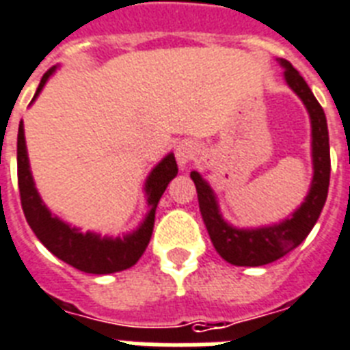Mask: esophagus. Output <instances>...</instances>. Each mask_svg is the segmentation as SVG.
Wrapping results in <instances>:
<instances>
[{
  "mask_svg": "<svg viewBox=\"0 0 350 350\" xmlns=\"http://www.w3.org/2000/svg\"><path fill=\"white\" fill-rule=\"evenodd\" d=\"M175 157H177L178 166L184 170V167L188 166V162L193 159L191 144H188V142H178L177 148H175Z\"/></svg>",
  "mask_w": 350,
  "mask_h": 350,
  "instance_id": "obj_1",
  "label": "esophagus"
}]
</instances>
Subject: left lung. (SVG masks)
Segmentation results:
<instances>
[{
	"instance_id": "8db88e82",
	"label": "left lung",
	"mask_w": 350,
	"mask_h": 350,
	"mask_svg": "<svg viewBox=\"0 0 350 350\" xmlns=\"http://www.w3.org/2000/svg\"><path fill=\"white\" fill-rule=\"evenodd\" d=\"M284 66V77L291 90L300 97L309 111L311 119V155H312V180L311 188L300 208L295 213L273 226L264 228H234L226 222L220 213L219 200L202 175L191 172V178L197 188L198 208L208 229L209 239L217 253L226 262L244 267H258L286 256L298 247L314 228L320 217L329 191L331 177V153H329V130L323 108L312 96L311 88L298 70L286 59H278Z\"/></svg>"
}]
</instances>
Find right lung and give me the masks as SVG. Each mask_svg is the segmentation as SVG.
I'll return each instance as SVG.
<instances>
[{"instance_id":"1","label":"right lung","mask_w":350,"mask_h":350,"mask_svg":"<svg viewBox=\"0 0 350 350\" xmlns=\"http://www.w3.org/2000/svg\"><path fill=\"white\" fill-rule=\"evenodd\" d=\"M55 68H50L41 77L36 96L32 103L54 74ZM177 162L173 153H167L166 157L153 167L144 183V193H146L148 213L141 226L122 234V237H100L99 233L86 231L83 233L79 228L70 226L61 220L46 208L43 198L39 197L36 184H33L32 172H30L29 153H27V141H25L23 121L19 124L18 131V184L19 195H21V206H23L25 219L32 228L41 244L46 247L57 258L66 262L75 269L92 273V275H110L117 271H124L131 265L137 264L142 253L146 251L150 239L153 233L155 224V209L161 200L162 193L166 191L170 180L177 177Z\"/></svg>"}]
</instances>
